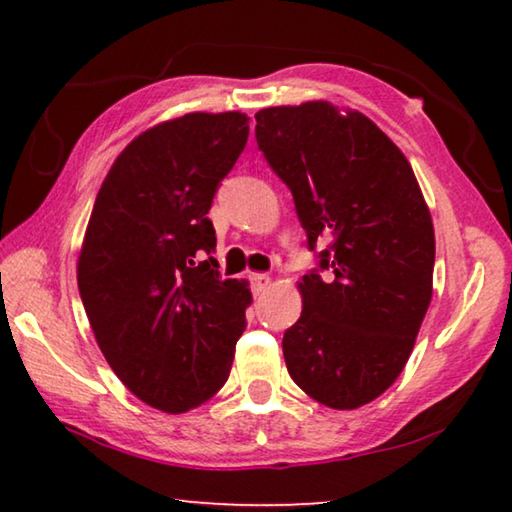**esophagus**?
<instances>
[{"mask_svg":"<svg viewBox=\"0 0 512 512\" xmlns=\"http://www.w3.org/2000/svg\"><path fill=\"white\" fill-rule=\"evenodd\" d=\"M248 280H250V289H253L255 296H259V293L266 291L268 284H271V277H268L266 273H250Z\"/></svg>","mask_w":512,"mask_h":512,"instance_id":"esophagus-1","label":"esophagus"}]
</instances>
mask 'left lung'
<instances>
[{"label": "left lung", "instance_id": "1", "mask_svg": "<svg viewBox=\"0 0 512 512\" xmlns=\"http://www.w3.org/2000/svg\"><path fill=\"white\" fill-rule=\"evenodd\" d=\"M255 119L259 151L289 187L309 250L329 239L302 275V314L282 339L287 370L316 402L357 409L400 377L429 309V207L409 160L361 112L309 101Z\"/></svg>", "mask_w": 512, "mask_h": 512}]
</instances>
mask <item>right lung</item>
<instances>
[{
	"label": "right lung",
	"instance_id": "obj_1",
	"mask_svg": "<svg viewBox=\"0 0 512 512\" xmlns=\"http://www.w3.org/2000/svg\"><path fill=\"white\" fill-rule=\"evenodd\" d=\"M244 112H192L121 151L97 194L79 291L103 357L153 409L183 413L228 381L250 291L223 280L210 221L248 140Z\"/></svg>",
	"mask_w": 512,
	"mask_h": 512
}]
</instances>
